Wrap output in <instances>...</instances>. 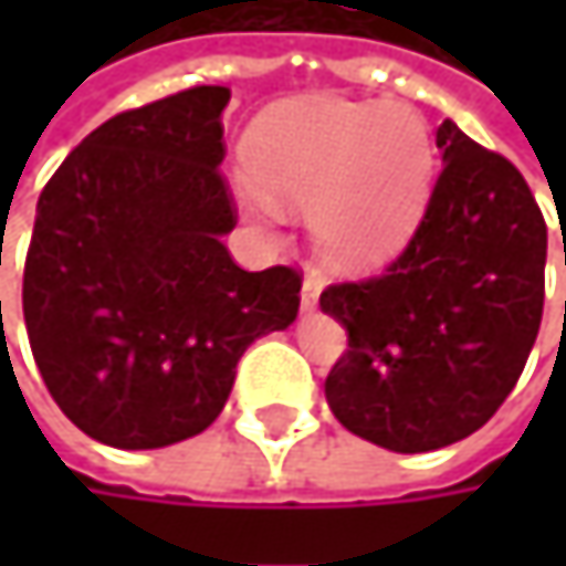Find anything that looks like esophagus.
Returning <instances> with one entry per match:
<instances>
[{
  "label": "esophagus",
  "instance_id": "1",
  "mask_svg": "<svg viewBox=\"0 0 566 566\" xmlns=\"http://www.w3.org/2000/svg\"><path fill=\"white\" fill-rule=\"evenodd\" d=\"M321 275L317 272H307L304 284H301V311H314L317 307V297H321Z\"/></svg>",
  "mask_w": 566,
  "mask_h": 566
}]
</instances>
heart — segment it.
Wrapping results in <instances>:
<instances>
[{"instance_id":"obj_1","label":"heart","mask_w":566,"mask_h":566,"mask_svg":"<svg viewBox=\"0 0 566 566\" xmlns=\"http://www.w3.org/2000/svg\"><path fill=\"white\" fill-rule=\"evenodd\" d=\"M245 160L266 192L239 182L242 212L255 226H272V198L311 209L321 249L340 265L394 255L412 235L436 172L422 114L387 101L282 104L252 127Z\"/></svg>"}]
</instances>
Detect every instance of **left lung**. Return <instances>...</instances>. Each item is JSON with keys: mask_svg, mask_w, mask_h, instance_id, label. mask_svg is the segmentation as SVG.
<instances>
[{"mask_svg": "<svg viewBox=\"0 0 566 566\" xmlns=\"http://www.w3.org/2000/svg\"><path fill=\"white\" fill-rule=\"evenodd\" d=\"M436 147L442 172L406 249L374 279L321 291L347 327L327 402L344 429L390 452H432L482 429L544 314L547 226L524 176L452 120Z\"/></svg>", "mask_w": 566, "mask_h": 566, "instance_id": "left-lung-1", "label": "left lung"}]
</instances>
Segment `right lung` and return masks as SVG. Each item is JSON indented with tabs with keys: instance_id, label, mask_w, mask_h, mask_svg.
Returning a JSON list of instances; mask_svg holds the SVG:
<instances>
[{
	"instance_id": "1",
	"label": "right lung",
	"mask_w": 566,
	"mask_h": 566,
	"mask_svg": "<svg viewBox=\"0 0 566 566\" xmlns=\"http://www.w3.org/2000/svg\"><path fill=\"white\" fill-rule=\"evenodd\" d=\"M229 97L196 84L104 120L39 196L22 279L32 357L104 446L202 432L245 347L297 317V269L245 272L222 245L239 219L219 170Z\"/></svg>"
}]
</instances>
